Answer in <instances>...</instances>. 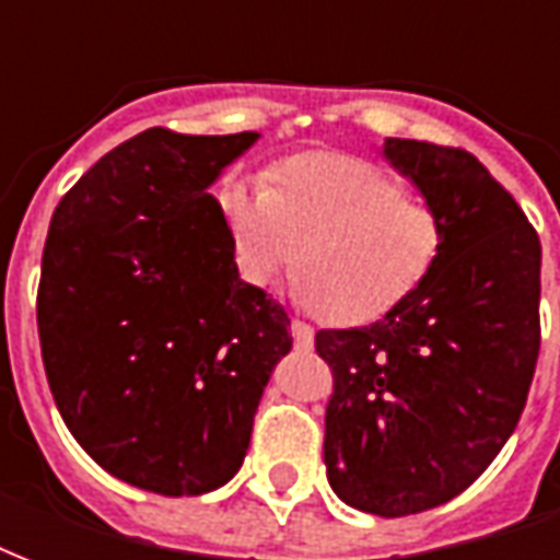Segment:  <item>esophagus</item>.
I'll use <instances>...</instances> for the list:
<instances>
[{
	"label": "esophagus",
	"mask_w": 560,
	"mask_h": 560,
	"mask_svg": "<svg viewBox=\"0 0 560 560\" xmlns=\"http://www.w3.org/2000/svg\"><path fill=\"white\" fill-rule=\"evenodd\" d=\"M291 336L296 351H312L315 348V329L303 324V320H291Z\"/></svg>",
	"instance_id": "esophagus-1"
}]
</instances>
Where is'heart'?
<instances>
[{"instance_id": "b5f03b06", "label": "heart", "mask_w": 560, "mask_h": 560, "mask_svg": "<svg viewBox=\"0 0 560 560\" xmlns=\"http://www.w3.org/2000/svg\"><path fill=\"white\" fill-rule=\"evenodd\" d=\"M215 209L245 284L267 288L296 257V296L341 327L399 308L444 255L441 212L381 167L341 152L279 161L267 188L224 179Z\"/></svg>"}]
</instances>
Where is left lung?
<instances>
[{
  "mask_svg": "<svg viewBox=\"0 0 560 560\" xmlns=\"http://www.w3.org/2000/svg\"><path fill=\"white\" fill-rule=\"evenodd\" d=\"M444 219V255L369 327L320 329L332 369L324 462L332 492L384 518L446 504L492 465L540 353V236L465 149L384 140Z\"/></svg>",
  "mask_w": 560,
  "mask_h": 560,
  "instance_id": "8db88e82",
  "label": "left lung"
}]
</instances>
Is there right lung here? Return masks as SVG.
I'll return each mask as SVG.
<instances>
[{
	"label": "right lung",
	"mask_w": 560,
	"mask_h": 560,
	"mask_svg": "<svg viewBox=\"0 0 560 560\" xmlns=\"http://www.w3.org/2000/svg\"><path fill=\"white\" fill-rule=\"evenodd\" d=\"M257 140L149 128L80 176L38 284L47 384L107 474L183 498L240 470L291 317L240 279L209 185Z\"/></svg>",
	"instance_id": "obj_1"
}]
</instances>
